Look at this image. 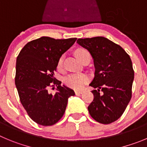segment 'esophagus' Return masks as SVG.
Wrapping results in <instances>:
<instances>
[{
    "label": "esophagus",
    "instance_id": "1",
    "mask_svg": "<svg viewBox=\"0 0 147 147\" xmlns=\"http://www.w3.org/2000/svg\"><path fill=\"white\" fill-rule=\"evenodd\" d=\"M83 90H75V94H76V95L83 94Z\"/></svg>",
    "mask_w": 147,
    "mask_h": 147
}]
</instances>
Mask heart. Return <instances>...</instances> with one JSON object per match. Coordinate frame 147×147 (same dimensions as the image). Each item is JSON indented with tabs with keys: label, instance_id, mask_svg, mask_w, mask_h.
I'll return each mask as SVG.
<instances>
[{
	"label": "heart",
	"instance_id": "obj_1",
	"mask_svg": "<svg viewBox=\"0 0 147 147\" xmlns=\"http://www.w3.org/2000/svg\"><path fill=\"white\" fill-rule=\"evenodd\" d=\"M75 56L80 61L86 57H90V53L86 49H78L75 52ZM62 57H60L57 62V67L60 69L62 66ZM88 81V77L84 73H74L69 75L64 79V83L69 87L75 89H80Z\"/></svg>",
	"mask_w": 147,
	"mask_h": 147
}]
</instances>
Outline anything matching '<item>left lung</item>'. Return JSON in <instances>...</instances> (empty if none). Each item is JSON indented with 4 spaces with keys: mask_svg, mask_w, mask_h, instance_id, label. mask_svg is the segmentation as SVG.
Returning <instances> with one entry per match:
<instances>
[{
    "mask_svg": "<svg viewBox=\"0 0 147 147\" xmlns=\"http://www.w3.org/2000/svg\"><path fill=\"white\" fill-rule=\"evenodd\" d=\"M77 42L90 52L95 67L89 86L96 89L92 90L89 113L100 123H113L121 117L132 96L134 70L130 56L105 37L79 38Z\"/></svg>",
    "mask_w": 147,
    "mask_h": 147,
    "instance_id": "obj_1",
    "label": "left lung"
}]
</instances>
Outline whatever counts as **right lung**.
<instances>
[{
    "mask_svg": "<svg viewBox=\"0 0 147 147\" xmlns=\"http://www.w3.org/2000/svg\"><path fill=\"white\" fill-rule=\"evenodd\" d=\"M76 40L41 37L27 42L18 55L15 84L22 105L38 124H56L64 115L68 98L75 94L69 88L61 86L53 75L59 59ZM54 85L58 91L53 95L47 88Z\"/></svg>",
    "mask_w": 147,
    "mask_h": 147,
    "instance_id": "add662e5",
    "label": "right lung"
}]
</instances>
